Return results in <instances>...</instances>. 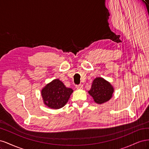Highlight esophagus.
<instances>
[{
  "label": "esophagus",
  "instance_id": "1",
  "mask_svg": "<svg viewBox=\"0 0 149 149\" xmlns=\"http://www.w3.org/2000/svg\"><path fill=\"white\" fill-rule=\"evenodd\" d=\"M83 88V84H79V85H76V89H82Z\"/></svg>",
  "mask_w": 149,
  "mask_h": 149
}]
</instances>
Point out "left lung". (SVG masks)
Wrapping results in <instances>:
<instances>
[{"mask_svg":"<svg viewBox=\"0 0 149 149\" xmlns=\"http://www.w3.org/2000/svg\"><path fill=\"white\" fill-rule=\"evenodd\" d=\"M114 89L111 84L102 78L93 81L91 88L88 91L95 102L102 104L109 101L112 96Z\"/></svg>","mask_w":149,"mask_h":149,"instance_id":"1","label":"left lung"}]
</instances>
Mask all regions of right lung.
Masks as SVG:
<instances>
[{"instance_id": "obj_1", "label": "right lung", "mask_w": 149, "mask_h": 149, "mask_svg": "<svg viewBox=\"0 0 149 149\" xmlns=\"http://www.w3.org/2000/svg\"><path fill=\"white\" fill-rule=\"evenodd\" d=\"M73 91V89L66 88L59 79H55L42 90V96L48 107L56 109L66 104Z\"/></svg>"}]
</instances>
